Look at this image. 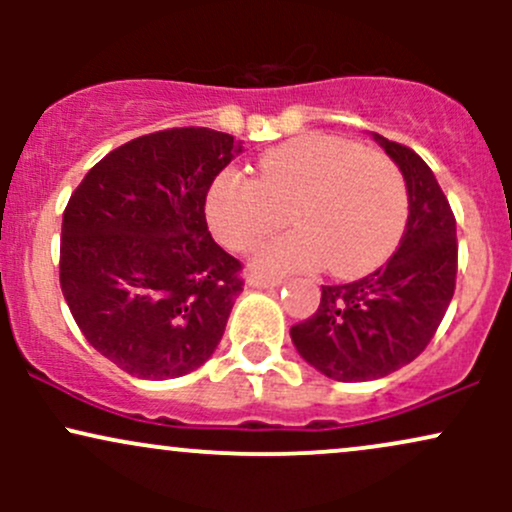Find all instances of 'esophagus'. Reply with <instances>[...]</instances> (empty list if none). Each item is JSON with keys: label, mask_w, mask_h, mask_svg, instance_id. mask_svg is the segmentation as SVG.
I'll use <instances>...</instances> for the list:
<instances>
[{"label": "esophagus", "mask_w": 512, "mask_h": 512, "mask_svg": "<svg viewBox=\"0 0 512 512\" xmlns=\"http://www.w3.org/2000/svg\"><path fill=\"white\" fill-rule=\"evenodd\" d=\"M248 284L255 289H274V286L284 284V276H250Z\"/></svg>", "instance_id": "obj_1"}]
</instances>
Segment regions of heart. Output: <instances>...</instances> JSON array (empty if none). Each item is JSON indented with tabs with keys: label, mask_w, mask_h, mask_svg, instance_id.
I'll return each instance as SVG.
<instances>
[{
	"label": "heart",
	"mask_w": 512,
	"mask_h": 512,
	"mask_svg": "<svg viewBox=\"0 0 512 512\" xmlns=\"http://www.w3.org/2000/svg\"><path fill=\"white\" fill-rule=\"evenodd\" d=\"M286 209L293 231L255 252L257 272L327 264L332 274L358 276L378 267L402 236L407 180L383 151L313 132L269 149L255 178L221 170L207 192L211 233L233 252L255 248Z\"/></svg>",
	"instance_id": "1"
}]
</instances>
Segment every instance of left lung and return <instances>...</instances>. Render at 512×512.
<instances>
[{
  "instance_id": "obj_1",
  "label": "left lung",
  "mask_w": 512,
  "mask_h": 512,
  "mask_svg": "<svg viewBox=\"0 0 512 512\" xmlns=\"http://www.w3.org/2000/svg\"><path fill=\"white\" fill-rule=\"evenodd\" d=\"M407 180L409 219L390 262L351 284L322 286L320 305L291 327L310 366L339 383L385 378L436 334L457 279V226L436 175L409 146L373 134Z\"/></svg>"
}]
</instances>
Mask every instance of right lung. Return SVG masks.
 I'll return each mask as SVG.
<instances>
[{"mask_svg":"<svg viewBox=\"0 0 512 512\" xmlns=\"http://www.w3.org/2000/svg\"><path fill=\"white\" fill-rule=\"evenodd\" d=\"M240 146L173 127L101 158L62 216L60 286L88 344L134 378H180L214 354L243 291L204 204Z\"/></svg>","mask_w":512,"mask_h":512,"instance_id":"right-lung-1","label":"right lung"}]
</instances>
